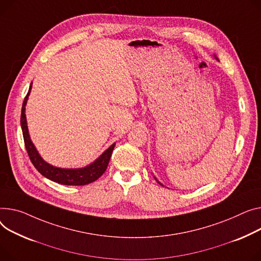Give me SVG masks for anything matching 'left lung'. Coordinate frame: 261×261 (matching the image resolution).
Here are the masks:
<instances>
[{
	"label": "left lung",
	"instance_id": "1",
	"mask_svg": "<svg viewBox=\"0 0 261 261\" xmlns=\"http://www.w3.org/2000/svg\"><path fill=\"white\" fill-rule=\"evenodd\" d=\"M214 58H215V59H216V60H217V61H218V59H217V57H216V56H215V55H214ZM154 178H155V179H156V177H154ZM156 181H158V182H159V184H160V185H161V186H163V187H164V185H163V184H162V182H160V181H159V180H158V179H156Z\"/></svg>",
	"mask_w": 261,
	"mask_h": 261
}]
</instances>
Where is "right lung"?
<instances>
[{
	"instance_id": "1",
	"label": "right lung",
	"mask_w": 261,
	"mask_h": 261,
	"mask_svg": "<svg viewBox=\"0 0 261 261\" xmlns=\"http://www.w3.org/2000/svg\"><path fill=\"white\" fill-rule=\"evenodd\" d=\"M31 87H32V83L30 84L28 93L23 101L22 113H21V127L23 131L25 147L32 165L36 167V169L44 177L61 185L84 186V185H88L95 181L97 178H99L103 174V172L106 171L111 158L112 151L115 147V143L112 144L107 150L103 151L99 155V158H97L93 163L84 168H74V169L59 168L48 164L43 160L39 151L37 150L36 146L33 145L29 135V131H28L25 110H26V103L31 91Z\"/></svg>"
}]
</instances>
